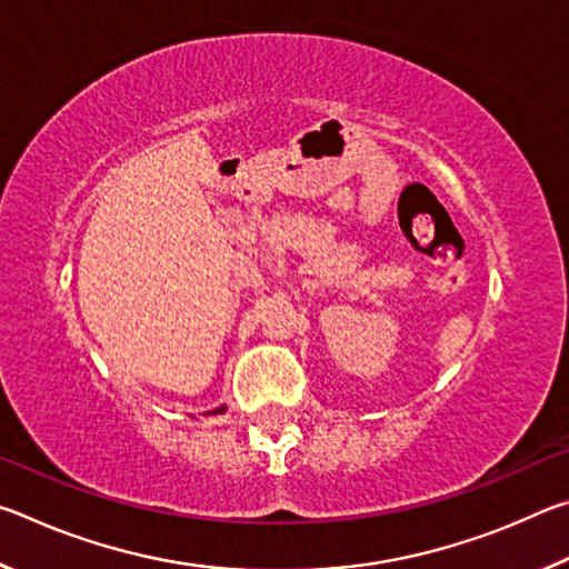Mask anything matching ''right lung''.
<instances>
[{"label":"right lung","instance_id":"obj_1","mask_svg":"<svg viewBox=\"0 0 569 569\" xmlns=\"http://www.w3.org/2000/svg\"><path fill=\"white\" fill-rule=\"evenodd\" d=\"M223 411H226V407H218L213 413H223Z\"/></svg>","mask_w":569,"mask_h":569}]
</instances>
